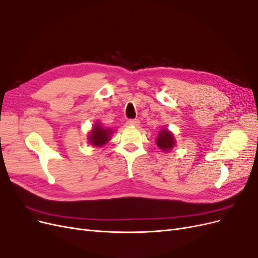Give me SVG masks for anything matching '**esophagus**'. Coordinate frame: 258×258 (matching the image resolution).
I'll return each instance as SVG.
<instances>
[{"instance_id": "esophagus-1", "label": "esophagus", "mask_w": 258, "mask_h": 258, "mask_svg": "<svg viewBox=\"0 0 258 258\" xmlns=\"http://www.w3.org/2000/svg\"><path fill=\"white\" fill-rule=\"evenodd\" d=\"M127 124H128V126L135 127V126H139L140 121L138 119H129V120H127Z\"/></svg>"}]
</instances>
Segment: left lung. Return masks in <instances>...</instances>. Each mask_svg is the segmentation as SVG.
Segmentation results:
<instances>
[{
	"mask_svg": "<svg viewBox=\"0 0 258 258\" xmlns=\"http://www.w3.org/2000/svg\"><path fill=\"white\" fill-rule=\"evenodd\" d=\"M156 144L162 152L169 153L173 150L176 144V140L174 135L168 128H162L159 132L157 139H156Z\"/></svg>",
	"mask_w": 258,
	"mask_h": 258,
	"instance_id": "left-lung-1",
	"label": "left lung"
}]
</instances>
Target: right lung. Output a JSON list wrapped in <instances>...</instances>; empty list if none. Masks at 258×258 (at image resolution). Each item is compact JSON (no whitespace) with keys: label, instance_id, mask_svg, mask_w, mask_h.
I'll list each match as a JSON object with an SVG mask.
<instances>
[{"label":"right lung","instance_id":"1","mask_svg":"<svg viewBox=\"0 0 258 258\" xmlns=\"http://www.w3.org/2000/svg\"><path fill=\"white\" fill-rule=\"evenodd\" d=\"M114 130L111 128H104L99 120L92 124V128L87 136L88 143L93 147H101L110 142Z\"/></svg>","mask_w":258,"mask_h":258}]
</instances>
